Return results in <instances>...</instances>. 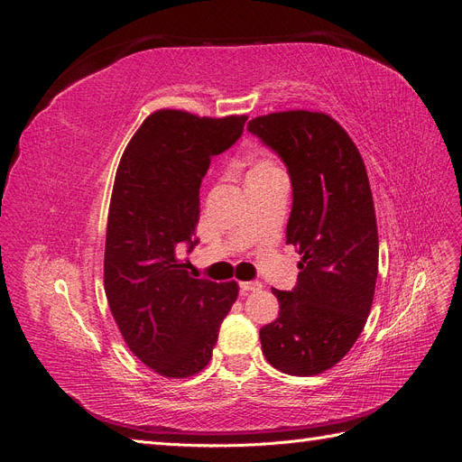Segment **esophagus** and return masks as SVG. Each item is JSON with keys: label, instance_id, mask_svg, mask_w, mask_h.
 Instances as JSON below:
<instances>
[{"label": "esophagus", "instance_id": "1", "mask_svg": "<svg viewBox=\"0 0 462 462\" xmlns=\"http://www.w3.org/2000/svg\"><path fill=\"white\" fill-rule=\"evenodd\" d=\"M239 287H241L243 292L260 291V289H262V283H260V282H239Z\"/></svg>", "mask_w": 462, "mask_h": 462}]
</instances>
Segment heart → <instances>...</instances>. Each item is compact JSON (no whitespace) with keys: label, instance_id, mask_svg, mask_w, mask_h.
I'll return each mask as SVG.
<instances>
[{"label":"heart","instance_id":"1","mask_svg":"<svg viewBox=\"0 0 462 462\" xmlns=\"http://www.w3.org/2000/svg\"><path fill=\"white\" fill-rule=\"evenodd\" d=\"M275 173H282L279 170L275 160L270 156V153H262L258 156L253 165H250V170L246 173V179H256V177H268V175H275Z\"/></svg>","mask_w":462,"mask_h":462}]
</instances>
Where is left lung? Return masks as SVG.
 I'll return each instance as SVG.
<instances>
[{
  "mask_svg": "<svg viewBox=\"0 0 462 462\" xmlns=\"http://www.w3.org/2000/svg\"><path fill=\"white\" fill-rule=\"evenodd\" d=\"M248 131L287 163V245L300 254L297 287L272 289L279 316L260 329L262 353L283 374L316 375L351 351L372 309L380 246L366 165L321 111H275L248 121Z\"/></svg>",
  "mask_w": 462,
  "mask_h": 462,
  "instance_id": "obj_1",
  "label": "left lung"
}]
</instances>
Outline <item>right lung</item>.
Returning a JSON list of instances; mask_svg holds the SVG:
<instances>
[{"instance_id": "add662e5", "label": "right lung", "mask_w": 462, "mask_h": 462, "mask_svg": "<svg viewBox=\"0 0 462 462\" xmlns=\"http://www.w3.org/2000/svg\"><path fill=\"white\" fill-rule=\"evenodd\" d=\"M246 116L150 114L125 148L111 190L104 289L131 353L156 374L183 380L212 358L236 282L192 277L177 246L197 241L200 183L212 156L243 134Z\"/></svg>"}]
</instances>
